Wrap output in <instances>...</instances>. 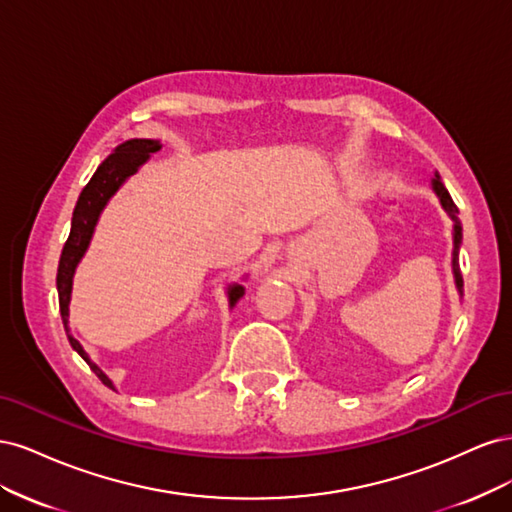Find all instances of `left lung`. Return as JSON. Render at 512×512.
<instances>
[{
    "instance_id": "8db88e82",
    "label": "left lung",
    "mask_w": 512,
    "mask_h": 512,
    "mask_svg": "<svg viewBox=\"0 0 512 512\" xmlns=\"http://www.w3.org/2000/svg\"><path fill=\"white\" fill-rule=\"evenodd\" d=\"M431 188H433V192H436V196L440 198V205L448 213V218L453 220V277H455V286H457V292H459V297H461L463 280H461V271H459V247H461L463 235H461V222L457 218L459 211H457V207L453 203L451 194H448V190L444 188V183H442V177L438 175V170L431 177Z\"/></svg>"
}]
</instances>
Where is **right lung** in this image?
I'll use <instances>...</instances> for the list:
<instances>
[{
    "label": "right lung",
    "instance_id": "obj_1",
    "mask_svg": "<svg viewBox=\"0 0 512 512\" xmlns=\"http://www.w3.org/2000/svg\"><path fill=\"white\" fill-rule=\"evenodd\" d=\"M162 149V143L156 138H130V141L121 143L113 149L111 156H108L89 179V183L83 188L79 200H76V207L72 213V226H70V237L64 245V252L59 258V269H57V292H59V312L61 320H64V329L70 339V346L81 354V359L91 367V371L102 380L104 386L115 391L113 380L108 378L104 371L89 359V354L81 346L79 339L70 333L68 327V316H70V299H72V282L74 273L79 262L83 260L87 247L94 237L96 226L104 207L108 205L123 183H126L132 175L141 170L143 164L149 162L151 153H158ZM245 294L243 284H228V305L235 307L237 301Z\"/></svg>",
    "mask_w": 512,
    "mask_h": 512
}]
</instances>
